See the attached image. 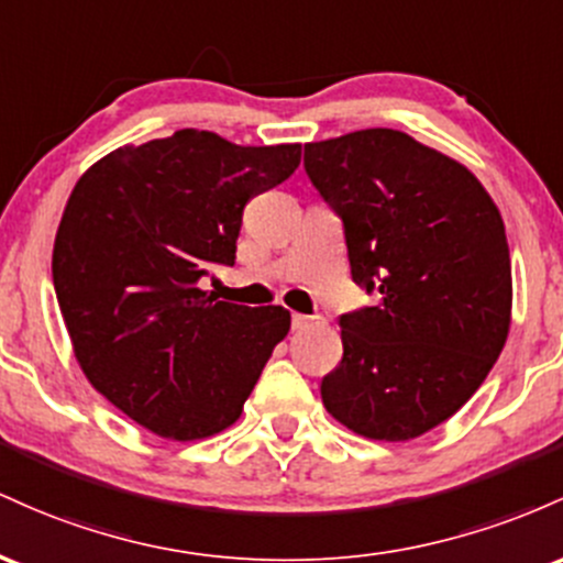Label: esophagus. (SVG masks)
Returning <instances> with one entry per match:
<instances>
[{"instance_id":"esophagus-1","label":"esophagus","mask_w":563,"mask_h":563,"mask_svg":"<svg viewBox=\"0 0 563 563\" xmlns=\"http://www.w3.org/2000/svg\"><path fill=\"white\" fill-rule=\"evenodd\" d=\"M321 324V316H306V313H292V330H308V327Z\"/></svg>"}]
</instances>
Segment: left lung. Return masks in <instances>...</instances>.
<instances>
[{
  "instance_id": "left-lung-1",
  "label": "left lung",
  "mask_w": 563,
  "mask_h": 563,
  "mask_svg": "<svg viewBox=\"0 0 563 563\" xmlns=\"http://www.w3.org/2000/svg\"><path fill=\"white\" fill-rule=\"evenodd\" d=\"M306 173L343 218L353 282L380 292L340 316L321 401L364 439H418L476 394L508 340L503 214L465 164L399 130L306 143Z\"/></svg>"
}]
</instances>
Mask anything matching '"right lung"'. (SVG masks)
<instances>
[{"label": "right lung", "instance_id": "add662e5", "mask_svg": "<svg viewBox=\"0 0 563 563\" xmlns=\"http://www.w3.org/2000/svg\"><path fill=\"white\" fill-rule=\"evenodd\" d=\"M300 164V143L207 130L130 143L85 169L63 210L53 284L85 377L159 439L197 441L242 415L289 311L199 287L233 265L244 207Z\"/></svg>", "mask_w": 563, "mask_h": 563}]
</instances>
